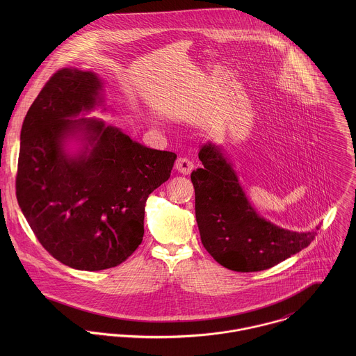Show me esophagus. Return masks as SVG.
<instances>
[{
	"mask_svg": "<svg viewBox=\"0 0 356 356\" xmlns=\"http://www.w3.org/2000/svg\"><path fill=\"white\" fill-rule=\"evenodd\" d=\"M195 167V163L186 157V156H182V157H178L177 161H175V168L181 172V174H189Z\"/></svg>",
	"mask_w": 356,
	"mask_h": 356,
	"instance_id": "1",
	"label": "esophagus"
}]
</instances>
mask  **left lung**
<instances>
[{
  "instance_id": "1",
  "label": "left lung",
  "mask_w": 356,
  "mask_h": 356,
  "mask_svg": "<svg viewBox=\"0 0 356 356\" xmlns=\"http://www.w3.org/2000/svg\"><path fill=\"white\" fill-rule=\"evenodd\" d=\"M199 159L204 167L191 175L196 219L204 248L219 264L240 273L267 270L300 252L315 238L314 230L289 232L259 216L234 170L215 145H204Z\"/></svg>"
}]
</instances>
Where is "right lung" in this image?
I'll return each mask as SVG.
<instances>
[{
    "label": "right lung",
    "mask_w": 356,
    "mask_h": 356,
    "mask_svg": "<svg viewBox=\"0 0 356 356\" xmlns=\"http://www.w3.org/2000/svg\"><path fill=\"white\" fill-rule=\"evenodd\" d=\"M96 74L61 68L31 104L20 133L16 197L54 259L76 270L116 267L144 237L145 203L177 154L147 148L95 119H71L100 99ZM85 131L89 153L68 158L62 143Z\"/></svg>",
    "instance_id": "obj_1"
}]
</instances>
